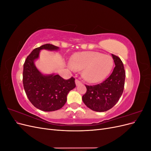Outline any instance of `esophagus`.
<instances>
[{
  "label": "esophagus",
  "mask_w": 151,
  "mask_h": 151,
  "mask_svg": "<svg viewBox=\"0 0 151 151\" xmlns=\"http://www.w3.org/2000/svg\"><path fill=\"white\" fill-rule=\"evenodd\" d=\"M81 84H82V83H81V82L80 81L77 80V79L76 80V86H79V85H81Z\"/></svg>",
  "instance_id": "1"
}]
</instances>
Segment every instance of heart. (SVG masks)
Masks as SVG:
<instances>
[{"label":"heart","instance_id":"b5f03b06","mask_svg":"<svg viewBox=\"0 0 151 151\" xmlns=\"http://www.w3.org/2000/svg\"><path fill=\"white\" fill-rule=\"evenodd\" d=\"M72 70H83L84 79L91 83L104 80L113 67V60L109 55L96 52H81L72 56L68 65Z\"/></svg>","mask_w":151,"mask_h":151}]
</instances>
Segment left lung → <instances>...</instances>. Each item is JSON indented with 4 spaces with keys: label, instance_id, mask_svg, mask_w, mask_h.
Segmentation results:
<instances>
[{
    "label": "left lung",
    "instance_id": "8db88e82",
    "mask_svg": "<svg viewBox=\"0 0 151 151\" xmlns=\"http://www.w3.org/2000/svg\"><path fill=\"white\" fill-rule=\"evenodd\" d=\"M115 67L112 74L102 83L87 86L83 96L84 103L93 111L104 112L113 107L118 101L124 89L125 71L121 59L111 54Z\"/></svg>",
    "mask_w": 151,
    "mask_h": 151
}]
</instances>
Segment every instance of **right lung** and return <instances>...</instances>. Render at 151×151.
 I'll return each instance as SVG.
<instances>
[{"mask_svg":"<svg viewBox=\"0 0 151 151\" xmlns=\"http://www.w3.org/2000/svg\"><path fill=\"white\" fill-rule=\"evenodd\" d=\"M58 51L59 47L45 44L34 49L24 63L22 82L26 94L34 106L44 111H53L63 107L69 91L76 88L75 79H63L55 73L44 74L35 65L40 51Z\"/></svg>","mask_w":151,"mask_h":151,"instance_id":"1","label":"right lung"}]
</instances>
